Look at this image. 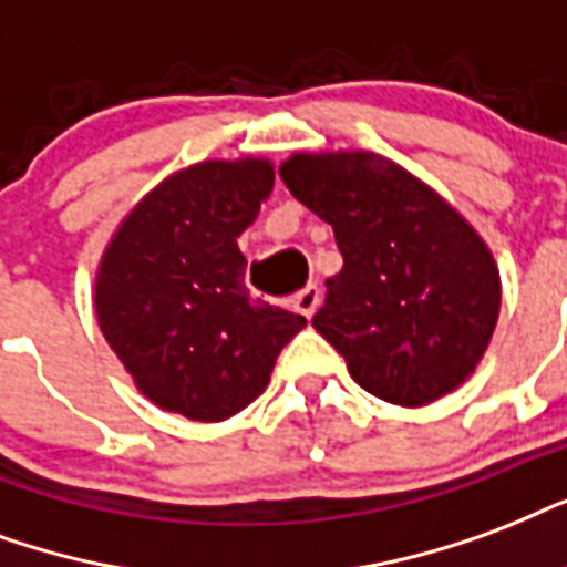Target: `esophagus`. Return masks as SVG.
Returning <instances> with one entry per match:
<instances>
[{
	"instance_id": "esophagus-1",
	"label": "esophagus",
	"mask_w": 567,
	"mask_h": 567,
	"mask_svg": "<svg viewBox=\"0 0 567 567\" xmlns=\"http://www.w3.org/2000/svg\"><path fill=\"white\" fill-rule=\"evenodd\" d=\"M319 301H322V292H319V287L316 284H307L301 292L296 296V301H292V307H296L298 313L305 316V319H310V316L316 313V307H319Z\"/></svg>"
}]
</instances>
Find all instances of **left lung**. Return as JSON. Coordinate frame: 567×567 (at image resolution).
I'll return each instance as SVG.
<instances>
[{
	"label": "left lung",
	"instance_id": "left-lung-1",
	"mask_svg": "<svg viewBox=\"0 0 567 567\" xmlns=\"http://www.w3.org/2000/svg\"><path fill=\"white\" fill-rule=\"evenodd\" d=\"M280 179L333 227L340 275L313 328L367 393L429 405L471 379L499 319V271L455 206L370 151L292 153Z\"/></svg>",
	"mask_w": 567,
	"mask_h": 567
}]
</instances>
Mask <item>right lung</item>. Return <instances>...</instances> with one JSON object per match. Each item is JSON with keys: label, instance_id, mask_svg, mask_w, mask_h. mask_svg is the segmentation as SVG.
I'll list each match as a JSON object with an SVG mask.
<instances>
[{"label": "right lung", "instance_id": "right-lung-1", "mask_svg": "<svg viewBox=\"0 0 567 567\" xmlns=\"http://www.w3.org/2000/svg\"><path fill=\"white\" fill-rule=\"evenodd\" d=\"M275 186L269 159H206L130 209L96 269L100 331L153 405L221 423L260 396L307 324L248 298L236 245Z\"/></svg>", "mask_w": 567, "mask_h": 567}]
</instances>
